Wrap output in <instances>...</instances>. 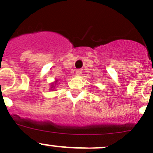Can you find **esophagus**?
Masks as SVG:
<instances>
[{
  "label": "esophagus",
  "mask_w": 153,
  "mask_h": 153,
  "mask_svg": "<svg viewBox=\"0 0 153 153\" xmlns=\"http://www.w3.org/2000/svg\"><path fill=\"white\" fill-rule=\"evenodd\" d=\"M82 71L81 69H77L76 71V74L77 76H80L81 74H82Z\"/></svg>",
  "instance_id": "esophagus-1"
}]
</instances>
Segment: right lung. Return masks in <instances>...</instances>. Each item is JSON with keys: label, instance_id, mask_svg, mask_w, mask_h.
<instances>
[{"label": "right lung", "instance_id": "add662e5", "mask_svg": "<svg viewBox=\"0 0 153 153\" xmlns=\"http://www.w3.org/2000/svg\"><path fill=\"white\" fill-rule=\"evenodd\" d=\"M57 81H58V79H56V80L54 81V82H53L52 83H51V89H53V90H54V88H55V86L57 84Z\"/></svg>", "mask_w": 153, "mask_h": 153}]
</instances>
